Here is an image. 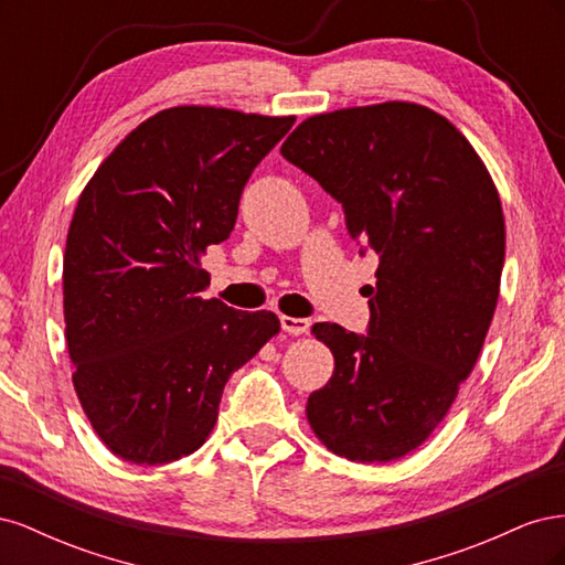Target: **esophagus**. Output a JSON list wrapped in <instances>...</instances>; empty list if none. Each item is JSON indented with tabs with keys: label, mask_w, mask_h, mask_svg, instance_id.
Here are the masks:
<instances>
[{
	"label": "esophagus",
	"mask_w": 565,
	"mask_h": 565,
	"mask_svg": "<svg viewBox=\"0 0 565 565\" xmlns=\"http://www.w3.org/2000/svg\"><path fill=\"white\" fill-rule=\"evenodd\" d=\"M280 324H282V330L287 332V334H295V337H299V334H306L311 330V320L309 318H292V316H280Z\"/></svg>",
	"instance_id": "esophagus-1"
}]
</instances>
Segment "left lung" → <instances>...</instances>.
Wrapping results in <instances>:
<instances>
[{"label":"left lung","instance_id":"8db88e82","mask_svg":"<svg viewBox=\"0 0 565 565\" xmlns=\"http://www.w3.org/2000/svg\"><path fill=\"white\" fill-rule=\"evenodd\" d=\"M280 152L380 256L367 334L313 324L334 372L306 417L339 457L398 459L448 415L483 349L504 266L498 188L455 125L405 100L313 115Z\"/></svg>","mask_w":565,"mask_h":565}]
</instances>
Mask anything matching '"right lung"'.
I'll return each mask as SVG.
<instances>
[{
  "instance_id": "1",
  "label": "right lung",
  "mask_w": 565,
  "mask_h": 565,
  "mask_svg": "<svg viewBox=\"0 0 565 565\" xmlns=\"http://www.w3.org/2000/svg\"><path fill=\"white\" fill-rule=\"evenodd\" d=\"M295 117L179 106L100 162L71 221L63 313L73 384L106 448L167 465L212 434L231 374L278 334L270 311L202 299L254 167Z\"/></svg>"
}]
</instances>
